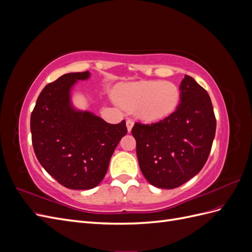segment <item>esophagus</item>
I'll use <instances>...</instances> for the list:
<instances>
[{
    "label": "esophagus",
    "instance_id": "esophagus-1",
    "mask_svg": "<svg viewBox=\"0 0 252 252\" xmlns=\"http://www.w3.org/2000/svg\"><path fill=\"white\" fill-rule=\"evenodd\" d=\"M126 125H127V130H128V132H130L132 127H133V120L128 119V120L126 121Z\"/></svg>",
    "mask_w": 252,
    "mask_h": 252
}]
</instances>
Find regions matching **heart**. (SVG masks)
<instances>
[{
	"label": "heart",
	"instance_id": "heart-1",
	"mask_svg": "<svg viewBox=\"0 0 252 252\" xmlns=\"http://www.w3.org/2000/svg\"><path fill=\"white\" fill-rule=\"evenodd\" d=\"M119 102L147 121L161 120L174 111L180 101V89L171 82L141 81L118 89Z\"/></svg>",
	"mask_w": 252,
	"mask_h": 252
}]
</instances>
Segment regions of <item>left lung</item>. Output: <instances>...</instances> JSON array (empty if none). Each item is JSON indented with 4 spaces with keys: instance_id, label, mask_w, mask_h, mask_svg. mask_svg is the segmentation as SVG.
I'll return each mask as SVG.
<instances>
[{
    "instance_id": "8db88e82",
    "label": "left lung",
    "mask_w": 252,
    "mask_h": 252,
    "mask_svg": "<svg viewBox=\"0 0 252 252\" xmlns=\"http://www.w3.org/2000/svg\"><path fill=\"white\" fill-rule=\"evenodd\" d=\"M180 89L181 103L170 116L151 124L136 122L131 129L141 171L158 188H177L199 173L216 135L207 91L187 74Z\"/></svg>"
}]
</instances>
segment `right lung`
I'll use <instances>...</instances> for the list:
<instances>
[{"label":"right lung","instance_id":"obj_1","mask_svg":"<svg viewBox=\"0 0 252 252\" xmlns=\"http://www.w3.org/2000/svg\"><path fill=\"white\" fill-rule=\"evenodd\" d=\"M89 72H72L47 84L30 117L36 158L51 177L69 189L86 190L100 184L110 158L127 133L126 122L109 124L90 112L75 111L69 91Z\"/></svg>","mask_w":252,"mask_h":252}]
</instances>
